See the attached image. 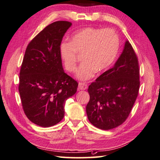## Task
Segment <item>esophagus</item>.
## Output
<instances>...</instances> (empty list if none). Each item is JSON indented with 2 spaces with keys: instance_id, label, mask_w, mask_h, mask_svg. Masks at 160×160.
<instances>
[{
  "instance_id": "34e87169",
  "label": "esophagus",
  "mask_w": 160,
  "mask_h": 160,
  "mask_svg": "<svg viewBox=\"0 0 160 160\" xmlns=\"http://www.w3.org/2000/svg\"><path fill=\"white\" fill-rule=\"evenodd\" d=\"M88 88V85L86 84L85 83H79V86H78V88L79 90H86Z\"/></svg>"
}]
</instances>
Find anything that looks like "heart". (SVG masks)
<instances>
[{"label": "heart", "instance_id": "obj_1", "mask_svg": "<svg viewBox=\"0 0 160 160\" xmlns=\"http://www.w3.org/2000/svg\"><path fill=\"white\" fill-rule=\"evenodd\" d=\"M120 41L116 31L111 28L87 27L71 36L70 42L60 46V56L66 70L74 72L77 53H83L82 61L77 72L78 79L87 81L107 70L112 65L119 50Z\"/></svg>", "mask_w": 160, "mask_h": 160}]
</instances>
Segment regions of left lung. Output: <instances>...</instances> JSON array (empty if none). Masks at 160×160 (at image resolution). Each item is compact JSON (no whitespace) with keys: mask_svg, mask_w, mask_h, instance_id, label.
<instances>
[{"mask_svg":"<svg viewBox=\"0 0 160 160\" xmlns=\"http://www.w3.org/2000/svg\"><path fill=\"white\" fill-rule=\"evenodd\" d=\"M139 86L137 56L131 44L126 41L113 67L88 87L90 100L86 113L90 123L104 130L122 124L136 101Z\"/></svg>","mask_w":160,"mask_h":160,"instance_id":"obj_1","label":"left lung"}]
</instances>
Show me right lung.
Returning a JSON list of instances; mask_svg holds the SVG:
<instances>
[{
	"label": "right lung",
	"mask_w": 160,
	"mask_h": 160,
	"mask_svg": "<svg viewBox=\"0 0 160 160\" xmlns=\"http://www.w3.org/2000/svg\"><path fill=\"white\" fill-rule=\"evenodd\" d=\"M71 26L58 21L45 27L30 42L21 67L19 92L23 111L43 128L61 121L65 101L77 90V81L65 73L60 56L62 38Z\"/></svg>",
	"instance_id": "1"
}]
</instances>
